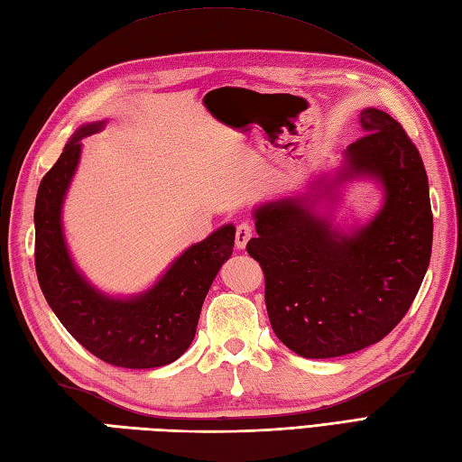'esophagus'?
<instances>
[{
    "label": "esophagus",
    "instance_id": "34e87169",
    "mask_svg": "<svg viewBox=\"0 0 462 462\" xmlns=\"http://www.w3.org/2000/svg\"><path fill=\"white\" fill-rule=\"evenodd\" d=\"M254 236V226L250 222H240L236 226V248H246L248 240Z\"/></svg>",
    "mask_w": 462,
    "mask_h": 462
}]
</instances>
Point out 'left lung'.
<instances>
[{"mask_svg":"<svg viewBox=\"0 0 462 462\" xmlns=\"http://www.w3.org/2000/svg\"><path fill=\"white\" fill-rule=\"evenodd\" d=\"M365 134L349 171L377 176L385 206L353 236L331 232L298 200L262 206L248 254L266 276V308L283 346L308 359L341 357L381 341L405 318L433 246L425 164L393 116L361 111Z\"/></svg>","mask_w":462,"mask_h":462,"instance_id":"1","label":"left lung"}]
</instances>
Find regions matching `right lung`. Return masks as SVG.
Listing matches in <instances>:
<instances>
[{
  "label": "right lung",
  "instance_id": "1",
  "mask_svg": "<svg viewBox=\"0 0 462 462\" xmlns=\"http://www.w3.org/2000/svg\"><path fill=\"white\" fill-rule=\"evenodd\" d=\"M103 123L77 131L42 179L35 199V272L63 328L109 365L151 369L169 365L189 349L216 273L232 256L234 226H224L186 250L161 282L141 298L109 300L75 272L63 242L61 204L77 169L81 139Z\"/></svg>",
  "mask_w": 462,
  "mask_h": 462
}]
</instances>
